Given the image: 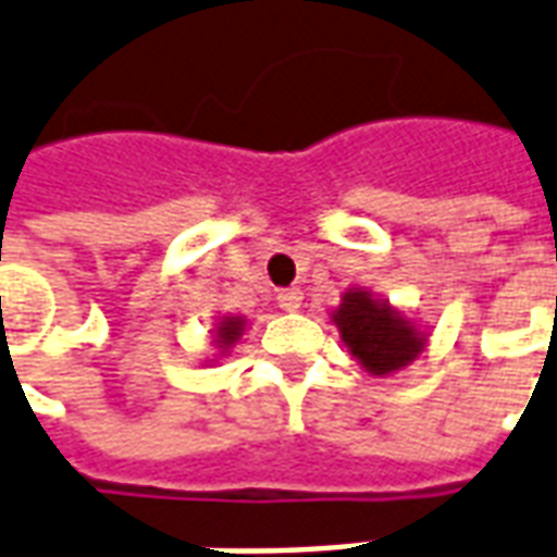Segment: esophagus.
I'll return each mask as SVG.
<instances>
[{
	"label": "esophagus",
	"instance_id": "esophagus-1",
	"mask_svg": "<svg viewBox=\"0 0 557 557\" xmlns=\"http://www.w3.org/2000/svg\"><path fill=\"white\" fill-rule=\"evenodd\" d=\"M277 304H280V310L298 312L300 304H304V292H300V289H280L277 292Z\"/></svg>",
	"mask_w": 557,
	"mask_h": 557
}]
</instances>
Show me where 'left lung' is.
<instances>
[{
    "mask_svg": "<svg viewBox=\"0 0 557 557\" xmlns=\"http://www.w3.org/2000/svg\"><path fill=\"white\" fill-rule=\"evenodd\" d=\"M331 321L348 354L374 377L401 372L425 351L431 336L413 315H407L401 307H393L389 298H381L366 286L342 292Z\"/></svg>",
    "mask_w": 557,
    "mask_h": 557,
    "instance_id": "obj_1",
    "label": "left lung"
}]
</instances>
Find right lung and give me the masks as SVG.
Listing matches in <instances>:
<instances>
[{
    "label": "right lung",
    "instance_id": "obj_1",
    "mask_svg": "<svg viewBox=\"0 0 557 557\" xmlns=\"http://www.w3.org/2000/svg\"><path fill=\"white\" fill-rule=\"evenodd\" d=\"M247 324L250 321L245 319V315H221V319L215 321V327H212V345H215V360L218 362L221 357H230L233 354V348H236L238 342H242V336H245Z\"/></svg>",
    "mask_w": 557,
    "mask_h": 557
}]
</instances>
